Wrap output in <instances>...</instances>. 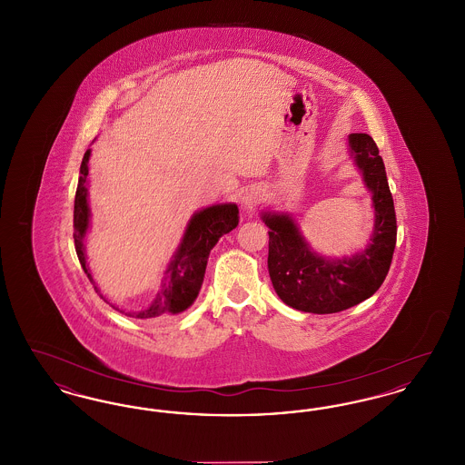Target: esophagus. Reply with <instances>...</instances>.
Wrapping results in <instances>:
<instances>
[{
    "label": "esophagus",
    "instance_id": "34e87169",
    "mask_svg": "<svg viewBox=\"0 0 465 465\" xmlns=\"http://www.w3.org/2000/svg\"><path fill=\"white\" fill-rule=\"evenodd\" d=\"M262 200H263L262 190H260L258 186H249V188H245V192L242 193L241 203H242V207L245 211H252Z\"/></svg>",
    "mask_w": 465,
    "mask_h": 465
}]
</instances>
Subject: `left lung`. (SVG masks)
Segmentation results:
<instances>
[{"instance_id":"obj_1","label":"left lung","mask_w":465,"mask_h":465,"mask_svg":"<svg viewBox=\"0 0 465 465\" xmlns=\"http://www.w3.org/2000/svg\"><path fill=\"white\" fill-rule=\"evenodd\" d=\"M349 155L361 173L373 202L370 242L351 256L319 254L289 213L265 211L268 230V273L279 298L292 309L334 313L373 296L383 284L396 247V211L385 165L368 134L349 135Z\"/></svg>"}]
</instances>
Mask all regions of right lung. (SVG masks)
<instances>
[{
	"label": "right lung",
	"mask_w": 465,
	"mask_h": 465,
	"mask_svg": "<svg viewBox=\"0 0 465 465\" xmlns=\"http://www.w3.org/2000/svg\"><path fill=\"white\" fill-rule=\"evenodd\" d=\"M92 150H87L78 177V188L74 197V249L82 268L85 270L94 289L99 296L110 303L106 296L101 294V289L95 286L85 252V237L90 228L89 207V160ZM239 224V207L233 202L214 203L197 211L184 228V233L179 241L171 262L163 272V279L160 289L156 291L155 298L150 305L139 310H124L118 305L110 303L111 307L129 317L135 319H155L160 315H176L193 305L199 296L205 266L211 254V249L218 243L224 233H230Z\"/></svg>",
	"instance_id": "obj_1"
}]
</instances>
